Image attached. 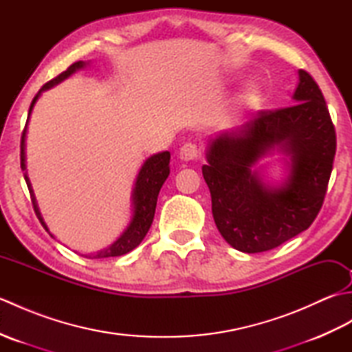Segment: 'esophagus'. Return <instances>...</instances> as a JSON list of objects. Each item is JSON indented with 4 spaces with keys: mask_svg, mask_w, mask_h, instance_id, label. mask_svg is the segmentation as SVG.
Listing matches in <instances>:
<instances>
[{
    "mask_svg": "<svg viewBox=\"0 0 352 352\" xmlns=\"http://www.w3.org/2000/svg\"><path fill=\"white\" fill-rule=\"evenodd\" d=\"M180 159L183 162H193L199 159V149L195 144H186L180 148Z\"/></svg>",
    "mask_w": 352,
    "mask_h": 352,
    "instance_id": "obj_1",
    "label": "esophagus"
}]
</instances>
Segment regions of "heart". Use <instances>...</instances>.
<instances>
[{
    "mask_svg": "<svg viewBox=\"0 0 352 352\" xmlns=\"http://www.w3.org/2000/svg\"><path fill=\"white\" fill-rule=\"evenodd\" d=\"M258 100H260V92L257 86L254 85L246 86L241 92V95H239V102H241L243 107H254L258 102Z\"/></svg>",
    "mask_w": 352,
    "mask_h": 352,
    "instance_id": "b5f03b06",
    "label": "heart"
}]
</instances>
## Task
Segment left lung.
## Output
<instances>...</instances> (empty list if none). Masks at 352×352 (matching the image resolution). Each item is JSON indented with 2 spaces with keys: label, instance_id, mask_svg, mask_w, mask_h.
Here are the masks:
<instances>
[{
  "label": "left lung",
  "instance_id": "left-lung-1",
  "mask_svg": "<svg viewBox=\"0 0 352 352\" xmlns=\"http://www.w3.org/2000/svg\"><path fill=\"white\" fill-rule=\"evenodd\" d=\"M296 104L260 110L208 144L203 166L212 213L222 237L242 252L276 248L307 230L324 204L336 154V131L324 95L298 71ZM278 151L289 159L280 186L263 183L255 164Z\"/></svg>",
  "mask_w": 352,
  "mask_h": 352
}]
</instances>
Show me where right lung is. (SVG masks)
Returning a JSON list of instances; mask_svg holds the SVG:
<instances>
[{"label": "right lung", "instance_id": "obj_1", "mask_svg": "<svg viewBox=\"0 0 352 352\" xmlns=\"http://www.w3.org/2000/svg\"><path fill=\"white\" fill-rule=\"evenodd\" d=\"M86 63L85 62H76L72 63L68 69L63 71L60 76H57L56 78H52L48 83H45L42 86V89L32 101V106H30L28 110V118H27V124L25 129L22 131V138H21V169L25 170V136H27V125L30 121V115H32L33 107L36 101L39 100V96L43 91L47 89H51L52 86H56L63 81L65 78H68L69 76H72L74 72L85 68ZM169 160H170V154L169 151H163L159 154H154L149 157L142 164V168L139 170V174L136 177V183H134L133 188V195H131V201H133V216L131 221L129 223V227L124 230V233L118 237V241L111 243L107 248H104L95 254H85L83 257L86 258H107V257H118V256H124V254L133 251L136 246H139V243L144 241V237L146 236L149 227H151L153 219H154V213H155V206H157V197H159V192L162 189L163 183L166 182V178L169 175ZM25 183L28 186L30 195H32V203L34 207L36 216L39 218L41 223L43 226V228L48 231L50 230L45 223L42 214L39 212V207H37L36 203V197L34 192L32 189V183H30V178L27 175V172L24 174ZM51 234V233H50ZM51 237H54L51 234Z\"/></svg>", "mask_w": 352, "mask_h": 352}]
</instances>
